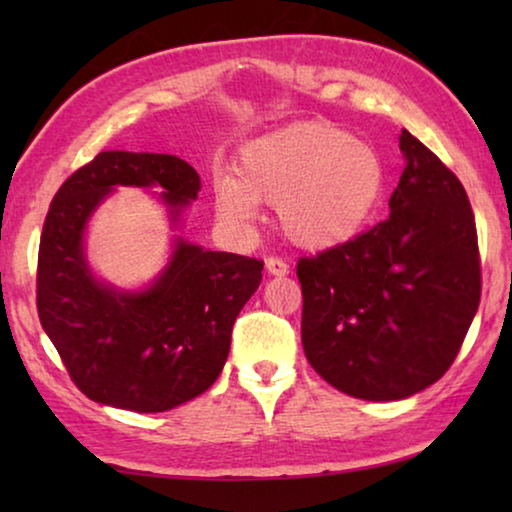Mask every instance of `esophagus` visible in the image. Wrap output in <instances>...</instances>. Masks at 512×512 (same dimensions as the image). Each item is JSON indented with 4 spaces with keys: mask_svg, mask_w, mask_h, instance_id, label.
I'll return each instance as SVG.
<instances>
[{
    "mask_svg": "<svg viewBox=\"0 0 512 512\" xmlns=\"http://www.w3.org/2000/svg\"><path fill=\"white\" fill-rule=\"evenodd\" d=\"M266 271L271 273V275L282 277V275L289 273V264L284 262V259H280V257H268L266 259Z\"/></svg>",
    "mask_w": 512,
    "mask_h": 512,
    "instance_id": "1",
    "label": "esophagus"
}]
</instances>
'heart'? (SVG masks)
<instances>
[{
  "mask_svg": "<svg viewBox=\"0 0 512 512\" xmlns=\"http://www.w3.org/2000/svg\"><path fill=\"white\" fill-rule=\"evenodd\" d=\"M237 176L214 180V207L230 225L257 219L275 205L291 244L309 250L343 244L366 225L386 185L372 146L329 124H296L248 142Z\"/></svg>",
  "mask_w": 512,
  "mask_h": 512,
  "instance_id": "1",
  "label": "heart"
}]
</instances>
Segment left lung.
<instances>
[{
	"label": "left lung",
	"instance_id": "obj_1",
	"mask_svg": "<svg viewBox=\"0 0 512 512\" xmlns=\"http://www.w3.org/2000/svg\"><path fill=\"white\" fill-rule=\"evenodd\" d=\"M391 214L368 232L298 262L302 348L327 384L370 402L404 400L452 366L481 300L467 194L418 137Z\"/></svg>",
	"mask_w": 512,
	"mask_h": 512
}]
</instances>
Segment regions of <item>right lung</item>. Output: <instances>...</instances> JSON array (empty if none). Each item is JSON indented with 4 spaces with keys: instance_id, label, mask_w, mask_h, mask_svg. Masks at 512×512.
<instances>
[{
    "instance_id": "obj_1",
    "label": "right lung",
    "mask_w": 512,
    "mask_h": 512,
    "mask_svg": "<svg viewBox=\"0 0 512 512\" xmlns=\"http://www.w3.org/2000/svg\"><path fill=\"white\" fill-rule=\"evenodd\" d=\"M115 187H158L176 225L201 192L176 155L103 151L49 205L38 253V316L79 391L99 404L160 413L221 375L232 325L262 282L264 262L176 237L164 271L142 291L99 282L85 228Z\"/></svg>"
}]
</instances>
